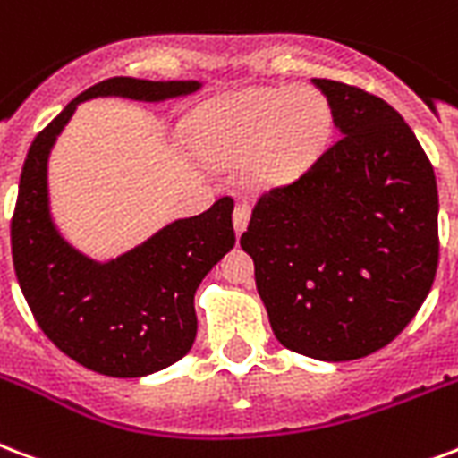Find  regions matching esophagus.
I'll return each mask as SVG.
<instances>
[{
  "instance_id": "34e87169",
  "label": "esophagus",
  "mask_w": 458,
  "mask_h": 458,
  "mask_svg": "<svg viewBox=\"0 0 458 458\" xmlns=\"http://www.w3.org/2000/svg\"><path fill=\"white\" fill-rule=\"evenodd\" d=\"M247 221H250V204L247 201H237L235 211H233V223H235L237 235L247 228Z\"/></svg>"
}]
</instances>
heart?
Masks as SVG:
<instances>
[{"instance_id": "obj_1", "label": "heart", "mask_w": 458, "mask_h": 458, "mask_svg": "<svg viewBox=\"0 0 458 458\" xmlns=\"http://www.w3.org/2000/svg\"><path fill=\"white\" fill-rule=\"evenodd\" d=\"M334 131V107L310 86L250 89L199 114L197 148L214 160L252 158L257 182L293 180L312 165Z\"/></svg>"}]
</instances>
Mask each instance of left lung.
<instances>
[{
    "mask_svg": "<svg viewBox=\"0 0 458 458\" xmlns=\"http://www.w3.org/2000/svg\"><path fill=\"white\" fill-rule=\"evenodd\" d=\"M341 136L300 174L264 191L240 237L276 338L317 360L392 344L428 298L439 261L430 158L392 105L314 79Z\"/></svg>",
    "mask_w": 458,
    "mask_h": 458,
    "instance_id": "left-lung-1",
    "label": "left lung"
}]
</instances>
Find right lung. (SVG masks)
<instances>
[{
	"mask_svg": "<svg viewBox=\"0 0 458 458\" xmlns=\"http://www.w3.org/2000/svg\"><path fill=\"white\" fill-rule=\"evenodd\" d=\"M197 81L114 76L76 96L35 136L21 170L12 218L16 278L43 334L83 368L107 377H144L190 353L197 336L194 293L233 250V199L174 221L107 264L76 252L59 235L47 201V156L76 105L98 96L165 100Z\"/></svg>",
	"mask_w": 458,
	"mask_h": 458,
	"instance_id": "add662e5",
	"label": "right lung"
}]
</instances>
